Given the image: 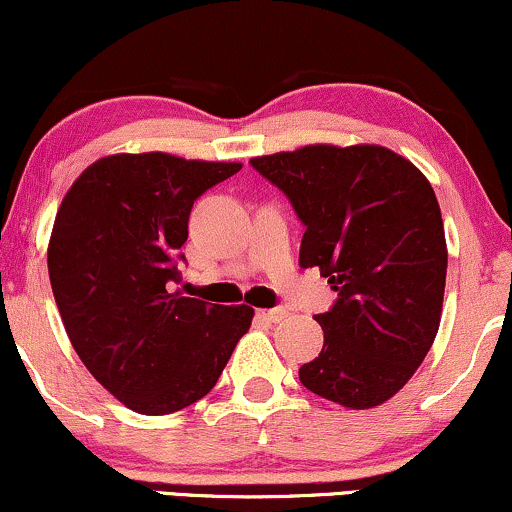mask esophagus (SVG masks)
<instances>
[{
  "label": "esophagus",
  "mask_w": 512,
  "mask_h": 512,
  "mask_svg": "<svg viewBox=\"0 0 512 512\" xmlns=\"http://www.w3.org/2000/svg\"><path fill=\"white\" fill-rule=\"evenodd\" d=\"M288 316V312L283 307H274V309H260V312H257V319H262V321H269V323H278V321H283Z\"/></svg>",
  "instance_id": "esophagus-1"
}]
</instances>
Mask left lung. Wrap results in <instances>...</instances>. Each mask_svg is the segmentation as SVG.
<instances>
[{
  "instance_id": "obj_1",
  "label": "left lung",
  "mask_w": 512,
  "mask_h": 512,
  "mask_svg": "<svg viewBox=\"0 0 512 512\" xmlns=\"http://www.w3.org/2000/svg\"><path fill=\"white\" fill-rule=\"evenodd\" d=\"M304 224L300 267L338 300L314 319L323 349L300 368L319 397L373 409L423 364L439 331L446 238L430 181L385 146L314 144L252 158Z\"/></svg>"
}]
</instances>
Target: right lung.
I'll list each match as a JSON object with an SVG mask.
<instances>
[{
	"instance_id": "right-lung-1",
	"label": "right lung",
	"mask_w": 512,
	"mask_h": 512,
	"mask_svg": "<svg viewBox=\"0 0 512 512\" xmlns=\"http://www.w3.org/2000/svg\"><path fill=\"white\" fill-rule=\"evenodd\" d=\"M241 163L170 153L96 160L63 198L49 281L77 357L132 411L165 416L203 399L248 333L252 307L174 293L193 200Z\"/></svg>"
}]
</instances>
